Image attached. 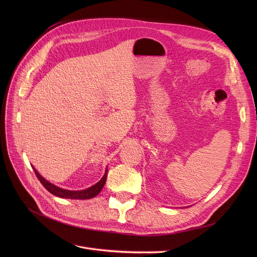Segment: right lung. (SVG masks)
<instances>
[{"label":"right lung","instance_id":"add662e5","mask_svg":"<svg viewBox=\"0 0 257 257\" xmlns=\"http://www.w3.org/2000/svg\"><path fill=\"white\" fill-rule=\"evenodd\" d=\"M33 170L35 172L36 177L38 178L40 183H42L45 186V188H46L48 192H50L54 196L59 197V198H65V199L86 200V199H91L93 197H96L101 192V190H102L105 182H106V178H107V169H106L104 176L102 177V179L98 183H96L94 185L86 188V190H82V191H69V190H64V188H60V187H58L56 185L52 184L51 182L47 181L44 177L40 176V174L34 168H33Z\"/></svg>","mask_w":257,"mask_h":257}]
</instances>
